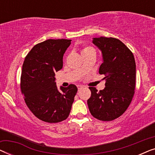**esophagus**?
<instances>
[{
	"label": "esophagus",
	"mask_w": 155,
	"mask_h": 155,
	"mask_svg": "<svg viewBox=\"0 0 155 155\" xmlns=\"http://www.w3.org/2000/svg\"><path fill=\"white\" fill-rule=\"evenodd\" d=\"M78 90H80L81 89L83 88V86H82V85H78Z\"/></svg>",
	"instance_id": "esophagus-1"
}]
</instances>
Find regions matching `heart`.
Masks as SVG:
<instances>
[{
	"label": "heart",
	"mask_w": 155,
	"mask_h": 155,
	"mask_svg": "<svg viewBox=\"0 0 155 155\" xmlns=\"http://www.w3.org/2000/svg\"><path fill=\"white\" fill-rule=\"evenodd\" d=\"M87 53H95V50L94 48L92 47V46H85V47L83 48V49L82 50L81 54H87Z\"/></svg>",
	"instance_id": "1"
}]
</instances>
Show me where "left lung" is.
<instances>
[{"mask_svg":"<svg viewBox=\"0 0 155 155\" xmlns=\"http://www.w3.org/2000/svg\"><path fill=\"white\" fill-rule=\"evenodd\" d=\"M92 43L101 51L103 62L99 69L104 75L105 87L98 90L90 87L87 104L94 118L110 121L122 115L135 93L136 65L133 53L119 39L112 37L93 38Z\"/></svg>","mask_w":155,"mask_h":155,"instance_id":"obj_1","label":"left lung"}]
</instances>
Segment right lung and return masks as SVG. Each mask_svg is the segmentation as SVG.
Wrapping results in <instances>:
<instances>
[{
  "label": "right lung",
  "mask_w": 155,
  "mask_h": 155,
  "mask_svg": "<svg viewBox=\"0 0 155 155\" xmlns=\"http://www.w3.org/2000/svg\"><path fill=\"white\" fill-rule=\"evenodd\" d=\"M70 39H48L35 45L25 57L20 87L34 115L48 123L68 117L78 88L75 84L58 90L55 73L63 68V57Z\"/></svg>",
  "instance_id": "1"
}]
</instances>
